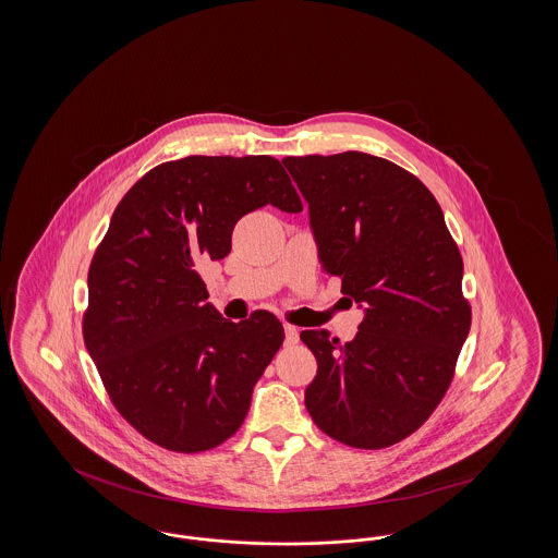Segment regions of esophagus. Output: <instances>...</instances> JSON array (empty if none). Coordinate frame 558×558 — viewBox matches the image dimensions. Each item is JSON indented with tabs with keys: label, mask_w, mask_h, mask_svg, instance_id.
I'll return each instance as SVG.
<instances>
[{
	"label": "esophagus",
	"mask_w": 558,
	"mask_h": 558,
	"mask_svg": "<svg viewBox=\"0 0 558 558\" xmlns=\"http://www.w3.org/2000/svg\"><path fill=\"white\" fill-rule=\"evenodd\" d=\"M299 341V330L291 326V324H284V343L287 345H294Z\"/></svg>",
	"instance_id": "1"
}]
</instances>
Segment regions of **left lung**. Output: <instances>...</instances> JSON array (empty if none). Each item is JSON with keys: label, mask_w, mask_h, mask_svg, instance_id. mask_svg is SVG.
<instances>
[{"label": "left lung", "mask_w": 558, "mask_h": 558, "mask_svg": "<svg viewBox=\"0 0 558 558\" xmlns=\"http://www.w3.org/2000/svg\"><path fill=\"white\" fill-rule=\"evenodd\" d=\"M282 162L310 205L324 271L364 307L349 343L301 332L318 360L307 412L345 446L389 448L439 405L469 337L460 251L430 190L391 160L349 150Z\"/></svg>", "instance_id": "left-lung-1"}]
</instances>
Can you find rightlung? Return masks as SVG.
Segmentation results:
<instances>
[{"label":"right lung","instance_id":"add662e5","mask_svg":"<svg viewBox=\"0 0 558 558\" xmlns=\"http://www.w3.org/2000/svg\"><path fill=\"white\" fill-rule=\"evenodd\" d=\"M266 205L303 211L274 157L169 160L130 187L94 253L83 341L119 414L165 450L230 439L284 341L264 310L221 318L198 274L230 253L240 217Z\"/></svg>","mask_w":558,"mask_h":558}]
</instances>
